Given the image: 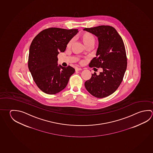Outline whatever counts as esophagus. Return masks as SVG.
<instances>
[{"label": "esophagus", "mask_w": 153, "mask_h": 153, "mask_svg": "<svg viewBox=\"0 0 153 153\" xmlns=\"http://www.w3.org/2000/svg\"><path fill=\"white\" fill-rule=\"evenodd\" d=\"M82 70V69L80 68L76 67L75 68L76 71H79V70Z\"/></svg>", "instance_id": "esophagus-1"}]
</instances>
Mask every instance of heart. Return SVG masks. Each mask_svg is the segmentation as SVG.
<instances>
[{
  "mask_svg": "<svg viewBox=\"0 0 153 153\" xmlns=\"http://www.w3.org/2000/svg\"><path fill=\"white\" fill-rule=\"evenodd\" d=\"M81 40L82 41L84 45L87 47V46L91 45H94L95 42V38L94 35L91 34L90 33L85 32L82 34L80 36ZM73 39H71L70 41L68 42L67 45V47L68 48H70L71 45H73ZM84 61H82V63H83Z\"/></svg>",
  "mask_w": 153,
  "mask_h": 153,
  "instance_id": "b5f03b06",
  "label": "heart"
}]
</instances>
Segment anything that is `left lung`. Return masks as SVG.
Here are the masks:
<instances>
[{
  "label": "left lung",
  "instance_id": "left-lung-1",
  "mask_svg": "<svg viewBox=\"0 0 153 153\" xmlns=\"http://www.w3.org/2000/svg\"><path fill=\"white\" fill-rule=\"evenodd\" d=\"M84 30L96 36L98 47L96 57L91 60V67L101 68L97 75L92 74L85 82L87 91L95 97L102 98L114 92L120 85L127 68V57L123 40L114 28L99 26Z\"/></svg>",
  "mask_w": 153,
  "mask_h": 153
}]
</instances>
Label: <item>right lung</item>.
Segmentation results:
<instances>
[{
  "instance_id": "right-lung-1",
  "label": "right lung",
  "mask_w": 153,
  "mask_h": 153,
  "mask_svg": "<svg viewBox=\"0 0 153 153\" xmlns=\"http://www.w3.org/2000/svg\"><path fill=\"white\" fill-rule=\"evenodd\" d=\"M77 29L49 28L35 36L30 46L28 66L38 88L43 92L55 94L67 85L75 69L58 65L57 55L64 52Z\"/></svg>"
}]
</instances>
